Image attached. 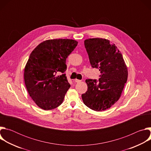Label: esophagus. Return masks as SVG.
Returning a JSON list of instances; mask_svg holds the SVG:
<instances>
[{"mask_svg": "<svg viewBox=\"0 0 151 151\" xmlns=\"http://www.w3.org/2000/svg\"><path fill=\"white\" fill-rule=\"evenodd\" d=\"M75 82L76 83H79V82H81V80H79V79H75Z\"/></svg>", "mask_w": 151, "mask_h": 151, "instance_id": "obj_1", "label": "esophagus"}]
</instances>
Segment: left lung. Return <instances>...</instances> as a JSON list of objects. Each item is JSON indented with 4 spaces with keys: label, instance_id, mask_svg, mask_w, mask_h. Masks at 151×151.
Masks as SVG:
<instances>
[{
    "label": "left lung",
    "instance_id": "left-lung-1",
    "mask_svg": "<svg viewBox=\"0 0 151 151\" xmlns=\"http://www.w3.org/2000/svg\"><path fill=\"white\" fill-rule=\"evenodd\" d=\"M91 67L100 72L96 79L85 81L88 90L82 94L83 103L95 111L106 110L119 99L128 78V71L121 52L109 40L93 38L84 41Z\"/></svg>",
    "mask_w": 151,
    "mask_h": 151
}]
</instances>
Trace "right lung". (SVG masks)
<instances>
[{"label":"right lung","instance_id":"right-lung-1","mask_svg":"<svg viewBox=\"0 0 151 151\" xmlns=\"http://www.w3.org/2000/svg\"><path fill=\"white\" fill-rule=\"evenodd\" d=\"M77 45L73 39L47 40L30 54L24 69V82L30 96L41 109L51 110L63 103L70 87L64 73L66 58Z\"/></svg>","mask_w":151,"mask_h":151}]
</instances>
